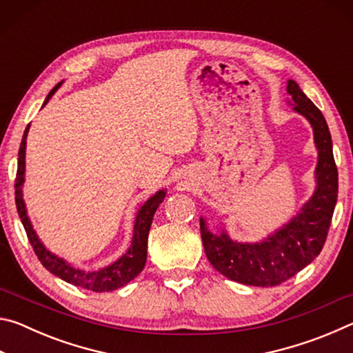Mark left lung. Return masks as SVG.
<instances>
[{"mask_svg": "<svg viewBox=\"0 0 353 353\" xmlns=\"http://www.w3.org/2000/svg\"><path fill=\"white\" fill-rule=\"evenodd\" d=\"M294 110L313 128L318 148L316 190L288 224L260 243H236L223 230L214 235L201 218V236L210 265L227 279L243 285L276 286L310 265L324 248L338 199V170L333 159L332 137L322 112L297 82L288 81Z\"/></svg>", "mask_w": 353, "mask_h": 353, "instance_id": "obj_1", "label": "left lung"}]
</instances>
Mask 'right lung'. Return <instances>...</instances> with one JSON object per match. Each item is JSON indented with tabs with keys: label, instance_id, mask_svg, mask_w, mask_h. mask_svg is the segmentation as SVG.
<instances>
[{
	"label": "right lung",
	"instance_id": "right-lung-1",
	"mask_svg": "<svg viewBox=\"0 0 353 353\" xmlns=\"http://www.w3.org/2000/svg\"><path fill=\"white\" fill-rule=\"evenodd\" d=\"M62 82H59L57 85L52 88L48 94L43 105L51 99L52 94L61 87ZM29 132V126L25 129V134H23V140L20 145L19 151V170H17V177H15V204H17V212H19V216L25 227L28 240L31 243L35 255L39 256L41 265H43L48 271L54 274L59 279L65 280L74 286H79V288L94 291V292H105V291H113L121 288V286L128 285L130 280L135 279L139 274L143 271L146 263V254H148V235L149 229H151L154 213L157 210L159 205L162 204L165 199V190H160L155 193L152 198H149L145 204L140 207L139 213H137L135 224H134V236H132V244L126 254H124L121 259H118L115 263H112L107 268H103L99 271H82L73 268L70 263L65 261L61 256L51 254L48 250L43 243L39 240L37 234H35L32 229L31 221L28 218L26 213V205L25 201H23V182H25V154H26V137Z\"/></svg>",
	"mask_w": 353,
	"mask_h": 353
}]
</instances>
